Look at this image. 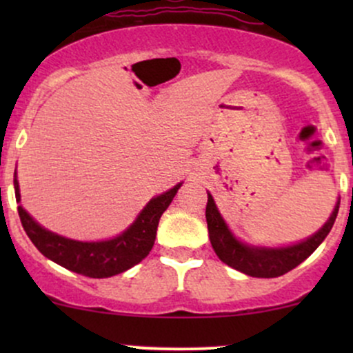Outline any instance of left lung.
Instances as JSON below:
<instances>
[{"label": "left lung", "instance_id": "left-lung-1", "mask_svg": "<svg viewBox=\"0 0 353 353\" xmlns=\"http://www.w3.org/2000/svg\"><path fill=\"white\" fill-rule=\"evenodd\" d=\"M339 212V202L335 205L334 212L329 221L325 222L317 234L307 239V241L299 242L295 245L279 247V249H267V247H249L239 242L236 237L230 234L225 225L224 219L221 217L216 208L212 196L209 194L208 208H205V219H208L209 239L212 244L214 252L224 264L232 269L244 272L250 277H279V275L287 274L299 264H302L309 255L314 252L317 247L322 244L323 239L330 232L335 219Z\"/></svg>", "mask_w": 353, "mask_h": 353}]
</instances>
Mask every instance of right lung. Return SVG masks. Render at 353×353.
Returning <instances> with one entry per match:
<instances>
[{
  "label": "right lung",
  "instance_id": "obj_1",
  "mask_svg": "<svg viewBox=\"0 0 353 353\" xmlns=\"http://www.w3.org/2000/svg\"><path fill=\"white\" fill-rule=\"evenodd\" d=\"M181 185L182 182L174 185L168 192L154 197L143 209V212L137 216L134 224L128 230H124L121 236L111 239V241H71V239L61 237L58 234H52L50 230L43 229L21 205H18V214L28 237L31 239L36 249L44 257L51 259L52 262L64 267V269L86 275V277H111V275L121 274L139 264L145 255L151 252L154 241H156L159 219L164 210L169 208ZM14 194L16 201L19 202V188L16 176Z\"/></svg>",
  "mask_w": 353,
  "mask_h": 353
}]
</instances>
